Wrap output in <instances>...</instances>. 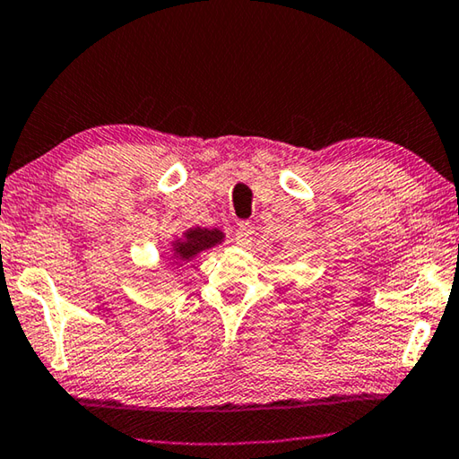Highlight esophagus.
Masks as SVG:
<instances>
[{
  "instance_id": "1",
  "label": "esophagus",
  "mask_w": 459,
  "mask_h": 459,
  "mask_svg": "<svg viewBox=\"0 0 459 459\" xmlns=\"http://www.w3.org/2000/svg\"><path fill=\"white\" fill-rule=\"evenodd\" d=\"M253 235H255V230H253L251 224H248V222L240 224V227H238L237 232H235V243H237L238 247H247V245L253 240Z\"/></svg>"
}]
</instances>
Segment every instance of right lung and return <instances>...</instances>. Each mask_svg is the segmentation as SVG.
<instances>
[{
  "label": "right lung",
  "mask_w": 459,
  "mask_h": 459,
  "mask_svg": "<svg viewBox=\"0 0 459 459\" xmlns=\"http://www.w3.org/2000/svg\"><path fill=\"white\" fill-rule=\"evenodd\" d=\"M221 243H224V232L221 229H186L182 232V237H176L172 243L168 245L169 261H174V265H184V263L198 257L200 253L208 251V248H214Z\"/></svg>",
  "instance_id": "right-lung-1"
}]
</instances>
